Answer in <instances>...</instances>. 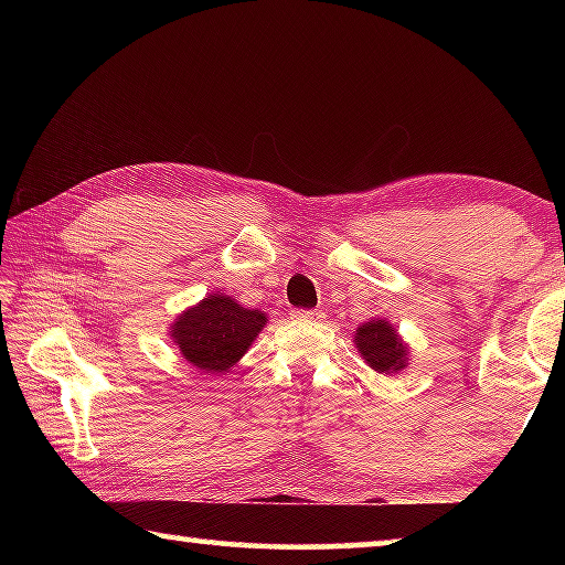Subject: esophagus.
<instances>
[{
  "label": "esophagus",
  "instance_id": "esophagus-1",
  "mask_svg": "<svg viewBox=\"0 0 565 565\" xmlns=\"http://www.w3.org/2000/svg\"><path fill=\"white\" fill-rule=\"evenodd\" d=\"M291 319H296V321H319L321 319V311H317V309H296V311H291Z\"/></svg>",
  "mask_w": 565,
  "mask_h": 565
}]
</instances>
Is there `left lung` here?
<instances>
[{"mask_svg":"<svg viewBox=\"0 0 565 565\" xmlns=\"http://www.w3.org/2000/svg\"><path fill=\"white\" fill-rule=\"evenodd\" d=\"M353 347L359 349L363 361L369 363L376 374L396 376L408 366L411 347L401 339L394 323L388 319H371L363 321L353 331Z\"/></svg>","mask_w":565,"mask_h":565,"instance_id":"left-lung-1","label":"left lung"}]
</instances>
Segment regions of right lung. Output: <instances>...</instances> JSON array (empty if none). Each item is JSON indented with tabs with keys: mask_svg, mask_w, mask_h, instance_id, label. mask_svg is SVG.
Listing matches in <instances>:
<instances>
[{
	"mask_svg": "<svg viewBox=\"0 0 565 565\" xmlns=\"http://www.w3.org/2000/svg\"><path fill=\"white\" fill-rule=\"evenodd\" d=\"M269 317L246 309L234 296L214 291L171 321L169 339L202 374H226L259 339Z\"/></svg>",
	"mask_w": 565,
	"mask_h": 565,
	"instance_id": "add662e5",
	"label": "right lung"
}]
</instances>
